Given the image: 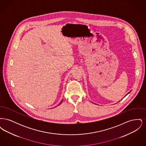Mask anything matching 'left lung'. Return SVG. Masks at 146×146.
<instances>
[{
    "mask_svg": "<svg viewBox=\"0 0 146 146\" xmlns=\"http://www.w3.org/2000/svg\"><path fill=\"white\" fill-rule=\"evenodd\" d=\"M130 92H128V93H127V94H126V95H125V96H124V97H125V96H126V95H127V94H129V93H130Z\"/></svg>",
    "mask_w": 146,
    "mask_h": 146,
    "instance_id": "obj_1",
    "label": "left lung"
}]
</instances>
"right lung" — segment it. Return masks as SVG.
Returning a JSON list of instances; mask_svg holds the SVG:
<instances>
[{"label": "right lung", "mask_w": 146, "mask_h": 146, "mask_svg": "<svg viewBox=\"0 0 146 146\" xmlns=\"http://www.w3.org/2000/svg\"><path fill=\"white\" fill-rule=\"evenodd\" d=\"M62 101H61V102H60V104H58V106H59V105H60V104H61V102H62Z\"/></svg>", "instance_id": "right-lung-1"}]
</instances>
